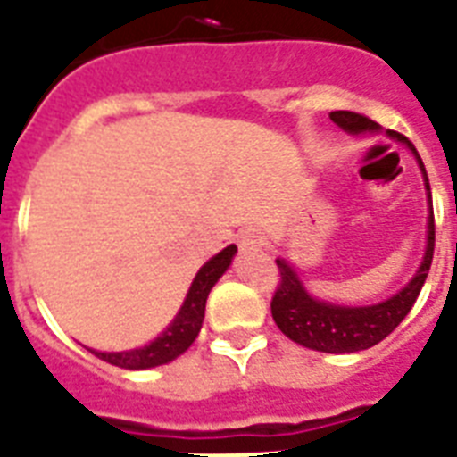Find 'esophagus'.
<instances>
[{"instance_id":"1","label":"esophagus","mask_w":457,"mask_h":457,"mask_svg":"<svg viewBox=\"0 0 457 457\" xmlns=\"http://www.w3.org/2000/svg\"><path fill=\"white\" fill-rule=\"evenodd\" d=\"M237 239H239V246H242V249H263L265 244H268L265 235L258 228L242 229Z\"/></svg>"}]
</instances>
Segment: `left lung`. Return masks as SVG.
Instances as JSON below:
<instances>
[{
  "label": "left lung",
  "instance_id": "left-lung-1",
  "mask_svg": "<svg viewBox=\"0 0 457 457\" xmlns=\"http://www.w3.org/2000/svg\"><path fill=\"white\" fill-rule=\"evenodd\" d=\"M334 123L344 128V130L353 132H372L379 130V125L375 120H370L362 113H353V111H332L329 113ZM391 137H401L398 132H389ZM412 152L415 146L408 142ZM420 168L425 172V163L422 158ZM425 185L429 192V179L425 172ZM432 199V192H429ZM434 258V211L429 215V232H427V253L425 261L420 265V270L415 272V278L408 285L391 296L389 301H382L377 305H361V308H348V305H332L325 301L312 299L311 294L305 292L301 279L296 278V272L289 268L287 261H278L279 282L278 289L272 294L270 308L272 318L278 322V327L289 337L292 341L301 344L312 351H322V353H353V351H362L379 344L386 339L398 325L401 320L411 312V308L418 301L422 285H425L429 268H432Z\"/></svg>",
  "mask_w": 457,
  "mask_h": 457
}]
</instances>
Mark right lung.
<instances>
[{"instance_id": "obj_1", "label": "right lung", "mask_w": 457, "mask_h": 457, "mask_svg": "<svg viewBox=\"0 0 457 457\" xmlns=\"http://www.w3.org/2000/svg\"><path fill=\"white\" fill-rule=\"evenodd\" d=\"M235 244H229L228 249H222L218 256L211 258L196 272V278H194L192 287H189V294H187L185 305L179 308L178 318L172 320V325L156 341H152L149 346L135 348V351H123V353H99V351H92V353L96 358H102V361L111 362V365H118V368L125 370H146L175 361L199 337L204 312H206L208 292L222 278V272L229 268V261L235 256Z\"/></svg>"}]
</instances>
